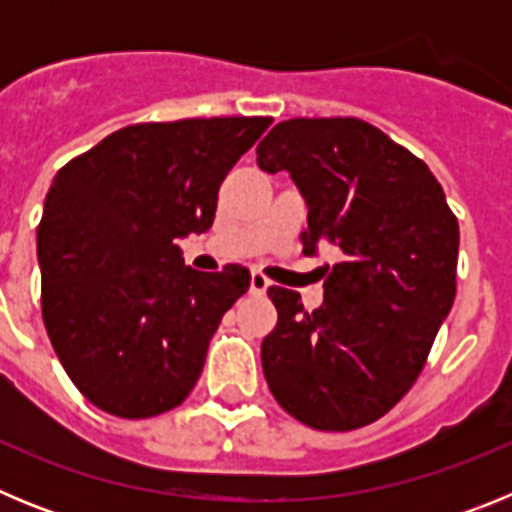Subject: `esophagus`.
<instances>
[{"instance_id":"34e87169","label":"esophagus","mask_w":512,"mask_h":512,"mask_svg":"<svg viewBox=\"0 0 512 512\" xmlns=\"http://www.w3.org/2000/svg\"><path fill=\"white\" fill-rule=\"evenodd\" d=\"M271 287L269 279L261 271H251V292L253 295H266V289Z\"/></svg>"}]
</instances>
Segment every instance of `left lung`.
<instances>
[{
	"label": "left lung",
	"mask_w": 512,
	"mask_h": 512,
	"mask_svg": "<svg viewBox=\"0 0 512 512\" xmlns=\"http://www.w3.org/2000/svg\"><path fill=\"white\" fill-rule=\"evenodd\" d=\"M307 205V256H338L323 305L271 287L277 328L261 343L271 395L318 431H354L413 387L456 295L459 225L431 169L356 117L279 122L256 148Z\"/></svg>",
	"instance_id": "8db88e82"
}]
</instances>
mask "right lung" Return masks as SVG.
Segmentation results:
<instances>
[{
	"mask_svg": "<svg viewBox=\"0 0 512 512\" xmlns=\"http://www.w3.org/2000/svg\"><path fill=\"white\" fill-rule=\"evenodd\" d=\"M269 117L146 122L63 166L38 228L43 323L71 382L117 418L182 405L243 266L207 274L179 241L207 233L225 174Z\"/></svg>",
	"mask_w": 512,
	"mask_h": 512,
	"instance_id": "obj_1",
	"label": "right lung"
}]
</instances>
